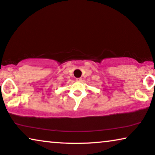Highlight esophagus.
Instances as JSON below:
<instances>
[{"mask_svg":"<svg viewBox=\"0 0 155 155\" xmlns=\"http://www.w3.org/2000/svg\"><path fill=\"white\" fill-rule=\"evenodd\" d=\"M81 80H82L81 78H76V81H81Z\"/></svg>","mask_w":155,"mask_h":155,"instance_id":"34e87169","label":"esophagus"}]
</instances>
